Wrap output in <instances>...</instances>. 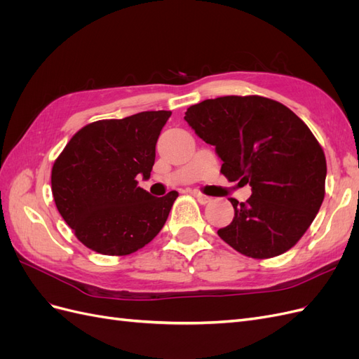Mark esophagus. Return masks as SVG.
<instances>
[{"label": "esophagus", "instance_id": "1", "mask_svg": "<svg viewBox=\"0 0 359 359\" xmlns=\"http://www.w3.org/2000/svg\"><path fill=\"white\" fill-rule=\"evenodd\" d=\"M193 196L196 198L201 203H208L210 201H211V198L210 196H206V194H202L201 191H198V190H194L193 191Z\"/></svg>", "mask_w": 359, "mask_h": 359}]
</instances>
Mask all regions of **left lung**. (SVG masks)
I'll return each instance as SVG.
<instances>
[{"mask_svg": "<svg viewBox=\"0 0 359 359\" xmlns=\"http://www.w3.org/2000/svg\"><path fill=\"white\" fill-rule=\"evenodd\" d=\"M184 119L223 161L222 173L248 184L245 202L217 231L255 259L283 255L306 233L325 196L327 160L310 128L289 107L260 95H226L190 106Z\"/></svg>", "mask_w": 359, "mask_h": 359, "instance_id": "8db88e82", "label": "left lung"}]
</instances>
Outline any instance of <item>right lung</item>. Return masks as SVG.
Masks as SVG:
<instances>
[{
    "label": "right lung",
    "instance_id": "1",
    "mask_svg": "<svg viewBox=\"0 0 359 359\" xmlns=\"http://www.w3.org/2000/svg\"><path fill=\"white\" fill-rule=\"evenodd\" d=\"M170 114L148 111L91 123L53 163V201L83 245L126 256L153 241L165 226L178 191L156 198L137 186V178H149Z\"/></svg>",
    "mask_w": 359,
    "mask_h": 359
}]
</instances>
